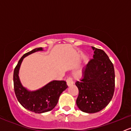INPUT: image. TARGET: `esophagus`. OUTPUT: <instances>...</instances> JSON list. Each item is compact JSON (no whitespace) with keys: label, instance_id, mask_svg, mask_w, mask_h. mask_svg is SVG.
<instances>
[{"label":"esophagus","instance_id":"obj_1","mask_svg":"<svg viewBox=\"0 0 131 131\" xmlns=\"http://www.w3.org/2000/svg\"><path fill=\"white\" fill-rule=\"evenodd\" d=\"M67 84L68 86H70V85H73V81L72 80V79L71 77L67 78Z\"/></svg>","mask_w":131,"mask_h":131}]
</instances>
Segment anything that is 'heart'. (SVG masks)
I'll return each instance as SVG.
<instances>
[{"instance_id":"heart-1","label":"heart","mask_w":131,"mask_h":131,"mask_svg":"<svg viewBox=\"0 0 131 131\" xmlns=\"http://www.w3.org/2000/svg\"><path fill=\"white\" fill-rule=\"evenodd\" d=\"M75 77H78V78L80 77H81V75H82L81 72H80V71H79V72H77V73H75Z\"/></svg>"}]
</instances>
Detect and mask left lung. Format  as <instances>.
<instances>
[{"label":"left lung","mask_w":131,"mask_h":131,"mask_svg":"<svg viewBox=\"0 0 131 131\" xmlns=\"http://www.w3.org/2000/svg\"><path fill=\"white\" fill-rule=\"evenodd\" d=\"M93 59L83 69V77L75 85L79 89L76 103L82 112H98L109 104L115 91L113 63L103 50L92 47Z\"/></svg>","instance_id":"1"}]
</instances>
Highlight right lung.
<instances>
[{
	"mask_svg": "<svg viewBox=\"0 0 131 131\" xmlns=\"http://www.w3.org/2000/svg\"><path fill=\"white\" fill-rule=\"evenodd\" d=\"M40 51H43L42 47L34 49L25 54L14 68L13 75L14 92L18 101L26 110L36 113L52 110L57 105L61 94L68 88L64 80H52L36 91H29L23 86L19 78V70L22 61L27 56Z\"/></svg>",
	"mask_w": 131,
	"mask_h": 131,
	"instance_id": "obj_1",
	"label": "right lung"
}]
</instances>
